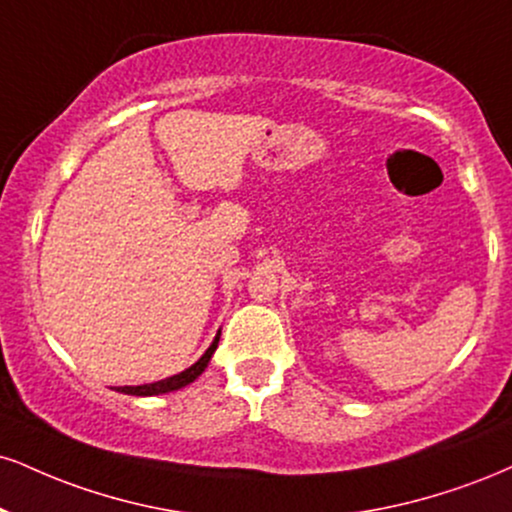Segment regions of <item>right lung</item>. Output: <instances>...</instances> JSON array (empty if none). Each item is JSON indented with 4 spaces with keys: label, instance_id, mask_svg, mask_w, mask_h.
<instances>
[{
    "label": "right lung",
    "instance_id": "add662e5",
    "mask_svg": "<svg viewBox=\"0 0 512 512\" xmlns=\"http://www.w3.org/2000/svg\"><path fill=\"white\" fill-rule=\"evenodd\" d=\"M217 343H219V334L217 338L212 341V346L207 348V353L200 357V360L195 362L193 367H188L186 372L181 374H174V377L169 379H162V381H155V384H143V386H119V393H128V396H159V393H169V391H178L183 389V386H188L190 381H195L197 377H200L202 372H205L209 357H212L214 350H217Z\"/></svg>",
    "mask_w": 512,
    "mask_h": 512
}]
</instances>
